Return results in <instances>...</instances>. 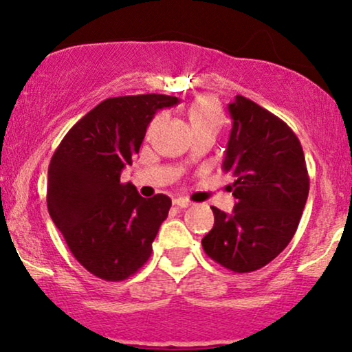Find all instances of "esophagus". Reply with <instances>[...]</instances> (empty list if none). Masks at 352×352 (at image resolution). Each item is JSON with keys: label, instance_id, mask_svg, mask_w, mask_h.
I'll return each instance as SVG.
<instances>
[{"label": "esophagus", "instance_id": "esophagus-1", "mask_svg": "<svg viewBox=\"0 0 352 352\" xmlns=\"http://www.w3.org/2000/svg\"><path fill=\"white\" fill-rule=\"evenodd\" d=\"M190 204L191 203L185 198H175V199H173V206H177V208H188Z\"/></svg>", "mask_w": 352, "mask_h": 352}]
</instances>
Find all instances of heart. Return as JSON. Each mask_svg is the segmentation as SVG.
<instances>
[{"label": "heart", "instance_id": "1", "mask_svg": "<svg viewBox=\"0 0 352 352\" xmlns=\"http://www.w3.org/2000/svg\"><path fill=\"white\" fill-rule=\"evenodd\" d=\"M188 120L191 123L195 133L199 131H219L222 123H224V113H222L219 104L214 97L211 96H203L198 97L188 109ZM157 123V118L151 123V128H154V124Z\"/></svg>", "mask_w": 352, "mask_h": 352}]
</instances>
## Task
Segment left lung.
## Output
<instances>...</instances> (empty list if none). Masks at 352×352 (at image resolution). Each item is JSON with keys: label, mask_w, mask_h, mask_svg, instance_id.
<instances>
[{"label": "left lung", "mask_w": 352, "mask_h": 352, "mask_svg": "<svg viewBox=\"0 0 352 352\" xmlns=\"http://www.w3.org/2000/svg\"><path fill=\"white\" fill-rule=\"evenodd\" d=\"M232 118L222 170L234 177V211L212 206L214 226L201 243L234 273L273 261L294 237L309 197V172L296 133L243 96L229 104Z\"/></svg>", "instance_id": "obj_1"}]
</instances>
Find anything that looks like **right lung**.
Wrapping results in <instances>:
<instances>
[{
	"label": "right lung",
	"mask_w": 352,
	"mask_h": 352,
	"mask_svg": "<svg viewBox=\"0 0 352 352\" xmlns=\"http://www.w3.org/2000/svg\"><path fill=\"white\" fill-rule=\"evenodd\" d=\"M164 94L110 97L66 133L48 166L47 206L71 253L89 273L123 281L149 260L168 214L167 195L143 198L120 175L140 153Z\"/></svg>",
	"instance_id": "obj_1"
}]
</instances>
